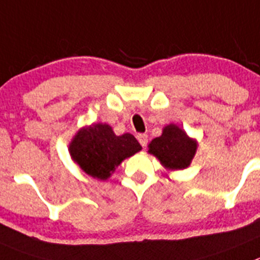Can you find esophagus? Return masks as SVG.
Masks as SVG:
<instances>
[{
  "label": "esophagus",
  "mask_w": 260,
  "mask_h": 260,
  "mask_svg": "<svg viewBox=\"0 0 260 260\" xmlns=\"http://www.w3.org/2000/svg\"><path fill=\"white\" fill-rule=\"evenodd\" d=\"M137 140H139V142L141 144V146H146L147 145V135H145V133L137 135Z\"/></svg>",
  "instance_id": "obj_1"
}]
</instances>
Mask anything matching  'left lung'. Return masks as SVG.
Wrapping results in <instances>:
<instances>
[{
	"instance_id": "obj_1",
	"label": "left lung",
	"mask_w": 260,
	"mask_h": 260,
	"mask_svg": "<svg viewBox=\"0 0 260 260\" xmlns=\"http://www.w3.org/2000/svg\"><path fill=\"white\" fill-rule=\"evenodd\" d=\"M197 142L189 139L181 128L175 124L165 127L159 136L149 145V153L155 155L168 170H184L190 165L196 154Z\"/></svg>"
}]
</instances>
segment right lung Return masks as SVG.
<instances>
[{
	"instance_id": "add662e5",
	"label": "right lung",
	"mask_w": 260,
	"mask_h": 260,
	"mask_svg": "<svg viewBox=\"0 0 260 260\" xmlns=\"http://www.w3.org/2000/svg\"><path fill=\"white\" fill-rule=\"evenodd\" d=\"M141 150L131 133L116 136L107 124H93L78 132L70 145L72 159L85 174L106 180L121 160Z\"/></svg>"
}]
</instances>
